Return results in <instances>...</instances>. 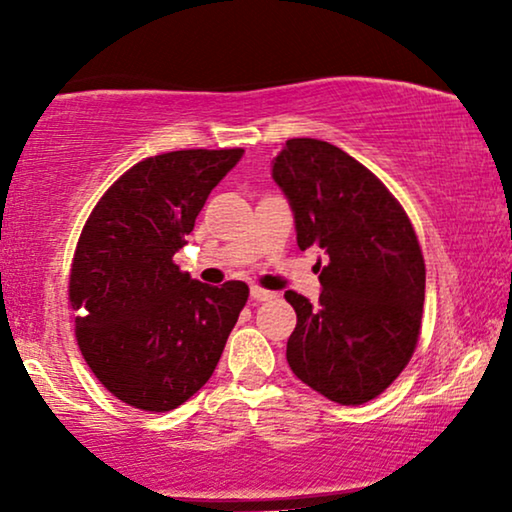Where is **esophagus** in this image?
Returning <instances> with one entry per match:
<instances>
[{"label":"esophagus","mask_w":512,"mask_h":512,"mask_svg":"<svg viewBox=\"0 0 512 512\" xmlns=\"http://www.w3.org/2000/svg\"><path fill=\"white\" fill-rule=\"evenodd\" d=\"M249 296H251V300H256V303H263V300L275 298V293H272V291H265V289H261V286H251Z\"/></svg>","instance_id":"obj_1"}]
</instances>
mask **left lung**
Wrapping results in <instances>:
<instances>
[{"label": "left lung", "instance_id": "1", "mask_svg": "<svg viewBox=\"0 0 512 512\" xmlns=\"http://www.w3.org/2000/svg\"><path fill=\"white\" fill-rule=\"evenodd\" d=\"M300 249L319 247V303L296 291L286 361L340 405L380 396L408 366L422 326L426 270L417 235L380 179L338 146L289 139L272 160Z\"/></svg>", "mask_w": 512, "mask_h": 512}]
</instances>
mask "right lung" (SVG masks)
<instances>
[{
	"instance_id": "1",
	"label": "right lung",
	"mask_w": 512,
	"mask_h": 512,
	"mask_svg": "<svg viewBox=\"0 0 512 512\" xmlns=\"http://www.w3.org/2000/svg\"><path fill=\"white\" fill-rule=\"evenodd\" d=\"M244 149L160 153L130 167L83 226L69 275L76 340L118 401L167 412L205 387L249 286H209L181 272L186 244L214 186Z\"/></svg>"
}]
</instances>
